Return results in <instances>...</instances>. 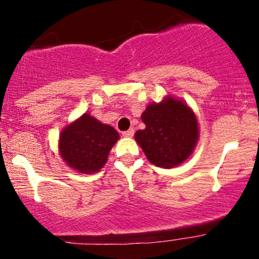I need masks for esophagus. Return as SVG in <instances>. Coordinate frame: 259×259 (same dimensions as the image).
Returning a JSON list of instances; mask_svg holds the SVG:
<instances>
[{"mask_svg": "<svg viewBox=\"0 0 259 259\" xmlns=\"http://www.w3.org/2000/svg\"><path fill=\"white\" fill-rule=\"evenodd\" d=\"M134 129H129V130H126V132H123V136L124 138H133L134 136Z\"/></svg>", "mask_w": 259, "mask_h": 259, "instance_id": "1", "label": "esophagus"}]
</instances>
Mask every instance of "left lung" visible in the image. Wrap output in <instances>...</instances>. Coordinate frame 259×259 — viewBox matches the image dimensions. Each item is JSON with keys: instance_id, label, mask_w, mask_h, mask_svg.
<instances>
[{"instance_id": "8db88e82", "label": "left lung", "mask_w": 259, "mask_h": 259, "mask_svg": "<svg viewBox=\"0 0 259 259\" xmlns=\"http://www.w3.org/2000/svg\"><path fill=\"white\" fill-rule=\"evenodd\" d=\"M141 119L146 127L135 133V140L152 164L177 167L194 152L198 141L197 118L185 102L168 96L148 105Z\"/></svg>"}]
</instances>
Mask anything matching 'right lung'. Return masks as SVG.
<instances>
[{"mask_svg":"<svg viewBox=\"0 0 259 259\" xmlns=\"http://www.w3.org/2000/svg\"><path fill=\"white\" fill-rule=\"evenodd\" d=\"M119 134L89 113L65 126L59 135V153L70 168L81 174L99 171L106 164L109 151Z\"/></svg>","mask_w":259,"mask_h":259,"instance_id":"1","label":"right lung"}]
</instances>
